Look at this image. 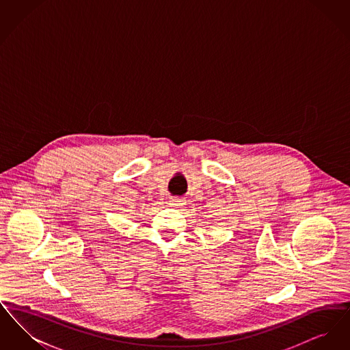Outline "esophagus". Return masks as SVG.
<instances>
[{"mask_svg": "<svg viewBox=\"0 0 350 350\" xmlns=\"http://www.w3.org/2000/svg\"><path fill=\"white\" fill-rule=\"evenodd\" d=\"M170 203V206H173V207H181L185 204V200H183V197H174V198H170L169 200Z\"/></svg>", "mask_w": 350, "mask_h": 350, "instance_id": "1", "label": "esophagus"}]
</instances>
